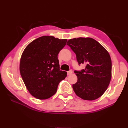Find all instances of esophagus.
Returning a JSON list of instances; mask_svg holds the SVG:
<instances>
[{
	"instance_id": "obj_1",
	"label": "esophagus",
	"mask_w": 128,
	"mask_h": 128,
	"mask_svg": "<svg viewBox=\"0 0 128 128\" xmlns=\"http://www.w3.org/2000/svg\"><path fill=\"white\" fill-rule=\"evenodd\" d=\"M72 73V70H70L67 72V74H68V75H70Z\"/></svg>"
}]
</instances>
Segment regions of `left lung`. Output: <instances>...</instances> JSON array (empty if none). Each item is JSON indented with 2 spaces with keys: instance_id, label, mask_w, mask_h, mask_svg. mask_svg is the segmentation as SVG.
I'll list each match as a JSON object with an SVG mask.
<instances>
[{
  "instance_id": "left-lung-1",
  "label": "left lung",
  "mask_w": 128,
  "mask_h": 128,
  "mask_svg": "<svg viewBox=\"0 0 128 128\" xmlns=\"http://www.w3.org/2000/svg\"><path fill=\"white\" fill-rule=\"evenodd\" d=\"M67 45L76 54L79 64L86 65L75 71L77 82L72 85L76 94L83 100H94L107 90L112 78V61L108 52L95 40L79 37L68 40Z\"/></svg>"
}]
</instances>
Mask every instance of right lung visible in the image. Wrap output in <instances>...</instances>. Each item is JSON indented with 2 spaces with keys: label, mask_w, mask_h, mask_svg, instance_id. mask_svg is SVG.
Listing matches in <instances>:
<instances>
[{
  "label": "right lung",
  "mask_w": 128,
  "mask_h": 128,
  "mask_svg": "<svg viewBox=\"0 0 128 128\" xmlns=\"http://www.w3.org/2000/svg\"><path fill=\"white\" fill-rule=\"evenodd\" d=\"M67 40L44 36L34 40L23 52L20 72L30 94L40 100L47 99L56 94L58 84L67 76L60 70L58 54Z\"/></svg>",
  "instance_id": "right-lung-1"
}]
</instances>
